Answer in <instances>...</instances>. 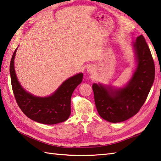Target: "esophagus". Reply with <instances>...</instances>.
I'll return each instance as SVG.
<instances>
[{"mask_svg": "<svg viewBox=\"0 0 161 161\" xmlns=\"http://www.w3.org/2000/svg\"><path fill=\"white\" fill-rule=\"evenodd\" d=\"M88 71L90 73H92V72H93V68H90V67H89V68H88Z\"/></svg>", "mask_w": 161, "mask_h": 161, "instance_id": "obj_1", "label": "esophagus"}]
</instances>
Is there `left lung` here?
Wrapping results in <instances>:
<instances>
[{
    "label": "left lung",
    "mask_w": 161,
    "mask_h": 161,
    "mask_svg": "<svg viewBox=\"0 0 161 161\" xmlns=\"http://www.w3.org/2000/svg\"><path fill=\"white\" fill-rule=\"evenodd\" d=\"M137 68L125 87L113 88L93 84L95 103L99 115L110 122H120L136 115L147 100L155 77V66L142 35L133 43Z\"/></svg>",
    "instance_id": "8db88e82"
}]
</instances>
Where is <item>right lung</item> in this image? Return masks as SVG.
<instances>
[{"label":"right lung","instance_id":"obj_1","mask_svg":"<svg viewBox=\"0 0 161 161\" xmlns=\"http://www.w3.org/2000/svg\"><path fill=\"white\" fill-rule=\"evenodd\" d=\"M16 50L10 62L9 73L13 93L20 110L29 118L42 124L54 125L66 121L70 115L72 94L81 84L83 74L68 79L50 96L36 97L24 90L17 80L14 66Z\"/></svg>","mask_w":161,"mask_h":161}]
</instances>
